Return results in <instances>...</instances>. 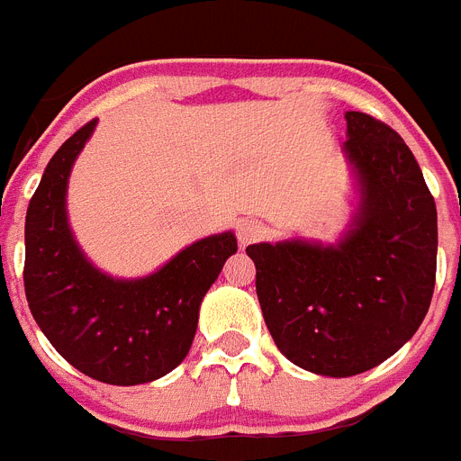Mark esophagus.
Masks as SVG:
<instances>
[{"mask_svg": "<svg viewBox=\"0 0 461 461\" xmlns=\"http://www.w3.org/2000/svg\"><path fill=\"white\" fill-rule=\"evenodd\" d=\"M263 233H266V226L260 221H256V219H242V221L238 223L240 244L256 242V240L263 238Z\"/></svg>", "mask_w": 461, "mask_h": 461, "instance_id": "34e87169", "label": "esophagus"}]
</instances>
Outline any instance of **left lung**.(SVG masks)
I'll use <instances>...</instances> for the list:
<instances>
[{
	"label": "left lung",
	"instance_id": "left-lung-1",
	"mask_svg": "<svg viewBox=\"0 0 461 461\" xmlns=\"http://www.w3.org/2000/svg\"><path fill=\"white\" fill-rule=\"evenodd\" d=\"M344 154L357 207L335 244H249L256 293L272 339L321 376L367 372L420 328L437 281V205L402 136L346 113Z\"/></svg>",
	"mask_w": 461,
	"mask_h": 461
}]
</instances>
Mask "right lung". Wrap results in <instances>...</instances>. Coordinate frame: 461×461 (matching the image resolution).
Listing matches in <instances>:
<instances>
[{
	"label": "right lung",
	"mask_w": 461,
	"mask_h": 461,
	"mask_svg": "<svg viewBox=\"0 0 461 461\" xmlns=\"http://www.w3.org/2000/svg\"><path fill=\"white\" fill-rule=\"evenodd\" d=\"M96 120L57 149L24 219V293L55 351L78 372L110 385H138L173 372L186 357L198 312L228 256L230 230L175 254L140 279H117L83 254L67 214L68 175Z\"/></svg>",
	"instance_id": "obj_1"
}]
</instances>
